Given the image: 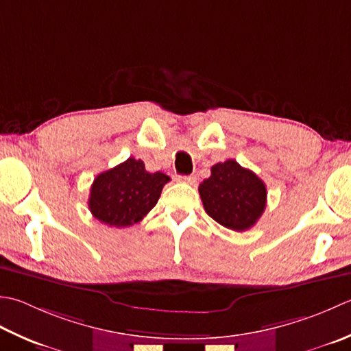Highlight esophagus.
<instances>
[{
  "mask_svg": "<svg viewBox=\"0 0 351 351\" xmlns=\"http://www.w3.org/2000/svg\"><path fill=\"white\" fill-rule=\"evenodd\" d=\"M176 180L180 182H187V184H195L196 176L195 175H178Z\"/></svg>",
  "mask_w": 351,
  "mask_h": 351,
  "instance_id": "obj_1",
  "label": "esophagus"
}]
</instances>
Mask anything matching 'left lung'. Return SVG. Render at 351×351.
I'll return each mask as SVG.
<instances>
[{
  "mask_svg": "<svg viewBox=\"0 0 351 351\" xmlns=\"http://www.w3.org/2000/svg\"><path fill=\"white\" fill-rule=\"evenodd\" d=\"M199 195L207 215L232 231H246L256 225L267 196L265 182L234 160L215 164L211 176L199 184Z\"/></svg>",
  "mask_w": 351,
  "mask_h": 351,
  "instance_id": "8db88e82",
  "label": "left lung"
}]
</instances>
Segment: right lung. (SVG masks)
<instances>
[{
  "instance_id": "obj_1",
  "label": "right lung",
  "mask_w": 351,
  "mask_h": 351,
  "mask_svg": "<svg viewBox=\"0 0 351 351\" xmlns=\"http://www.w3.org/2000/svg\"><path fill=\"white\" fill-rule=\"evenodd\" d=\"M169 181L166 173H149L141 160L128 158L95 178L89 191V211L105 225L130 226L155 207Z\"/></svg>"
}]
</instances>
